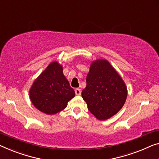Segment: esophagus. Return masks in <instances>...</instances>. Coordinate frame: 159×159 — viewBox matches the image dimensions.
<instances>
[{
  "label": "esophagus",
  "instance_id": "1",
  "mask_svg": "<svg viewBox=\"0 0 159 159\" xmlns=\"http://www.w3.org/2000/svg\"><path fill=\"white\" fill-rule=\"evenodd\" d=\"M75 95H77V96H80V95L81 94V91H80V89H75Z\"/></svg>",
  "mask_w": 159,
  "mask_h": 159
}]
</instances>
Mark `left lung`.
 Returning a JSON list of instances; mask_svg holds the SVG:
<instances>
[{
	"label": "left lung",
	"instance_id": "8db88e82",
	"mask_svg": "<svg viewBox=\"0 0 159 159\" xmlns=\"http://www.w3.org/2000/svg\"><path fill=\"white\" fill-rule=\"evenodd\" d=\"M86 84L82 97L88 109L98 119L106 120L113 116L125 103L126 86L107 61L97 60L92 63Z\"/></svg>",
	"mask_w": 159,
	"mask_h": 159
}]
</instances>
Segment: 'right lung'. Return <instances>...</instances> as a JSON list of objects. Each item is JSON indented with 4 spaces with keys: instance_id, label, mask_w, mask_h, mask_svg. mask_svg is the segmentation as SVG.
Segmentation results:
<instances>
[{
    "instance_id": "right-lung-1",
    "label": "right lung",
    "mask_w": 159,
    "mask_h": 159,
    "mask_svg": "<svg viewBox=\"0 0 159 159\" xmlns=\"http://www.w3.org/2000/svg\"><path fill=\"white\" fill-rule=\"evenodd\" d=\"M74 96L75 91L63 75L62 66L57 62L50 63L30 90L35 107L49 115L64 109Z\"/></svg>"
}]
</instances>
